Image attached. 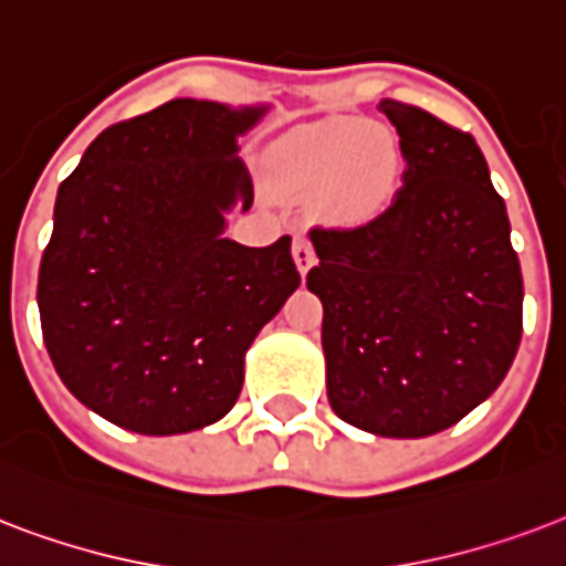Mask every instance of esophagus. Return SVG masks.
Masks as SVG:
<instances>
[{
    "label": "esophagus",
    "mask_w": 566,
    "mask_h": 566,
    "mask_svg": "<svg viewBox=\"0 0 566 566\" xmlns=\"http://www.w3.org/2000/svg\"><path fill=\"white\" fill-rule=\"evenodd\" d=\"M292 256H295V265L301 271V277H306V271L315 265V251L306 235H295V248H292Z\"/></svg>",
    "instance_id": "1"
}]
</instances>
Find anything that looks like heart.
I'll return each mask as SVG.
<instances>
[{"label":"heart","mask_w":566,"mask_h":566,"mask_svg":"<svg viewBox=\"0 0 566 566\" xmlns=\"http://www.w3.org/2000/svg\"><path fill=\"white\" fill-rule=\"evenodd\" d=\"M271 177L283 195L322 191L324 212L336 221L366 223L396 197L401 150L387 126L348 117L322 120L277 144Z\"/></svg>","instance_id":"heart-1"}]
</instances>
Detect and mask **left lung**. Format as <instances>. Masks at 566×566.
I'll return each mask as SVG.
<instances>
[{
    "instance_id": "obj_1",
    "label": "left lung",
    "mask_w": 566,
    "mask_h": 566,
    "mask_svg": "<svg viewBox=\"0 0 566 566\" xmlns=\"http://www.w3.org/2000/svg\"><path fill=\"white\" fill-rule=\"evenodd\" d=\"M405 159L387 212L313 227L306 289L324 306L327 401L375 437H431L488 401L523 336V274L505 200L475 138L380 99Z\"/></svg>"
}]
</instances>
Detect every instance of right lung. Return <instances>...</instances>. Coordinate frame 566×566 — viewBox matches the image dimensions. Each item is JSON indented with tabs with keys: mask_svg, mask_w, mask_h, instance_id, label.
I'll return each mask as SVG.
<instances>
[{
	"mask_svg": "<svg viewBox=\"0 0 566 566\" xmlns=\"http://www.w3.org/2000/svg\"><path fill=\"white\" fill-rule=\"evenodd\" d=\"M269 103L170 99L108 126L59 186L38 310L52 366L117 428L174 437L230 413L256 333L301 286L292 239L244 248L239 159Z\"/></svg>",
	"mask_w": 566,
	"mask_h": 566,
	"instance_id": "obj_1",
	"label": "right lung"
}]
</instances>
